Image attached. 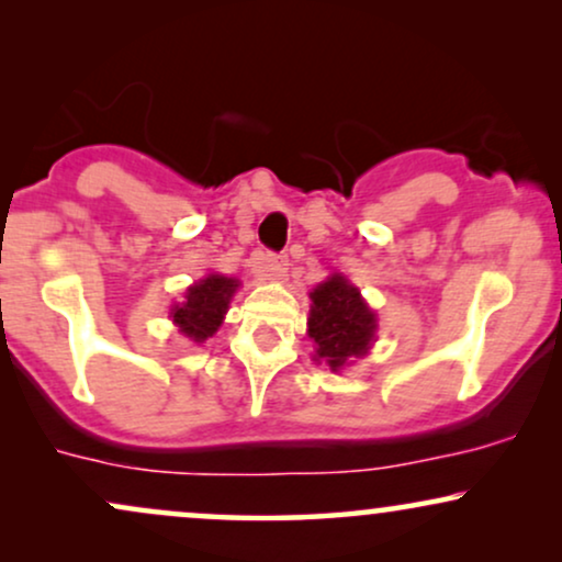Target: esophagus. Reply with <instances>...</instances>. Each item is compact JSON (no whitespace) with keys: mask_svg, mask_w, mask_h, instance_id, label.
I'll use <instances>...</instances> for the list:
<instances>
[{"mask_svg":"<svg viewBox=\"0 0 562 562\" xmlns=\"http://www.w3.org/2000/svg\"><path fill=\"white\" fill-rule=\"evenodd\" d=\"M288 267V256L280 254H259L254 259V272L259 274L261 280H285Z\"/></svg>","mask_w":562,"mask_h":562,"instance_id":"esophagus-1","label":"esophagus"}]
</instances>
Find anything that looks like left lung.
I'll return each instance as SVG.
<instances>
[{
    "mask_svg": "<svg viewBox=\"0 0 562 562\" xmlns=\"http://www.w3.org/2000/svg\"><path fill=\"white\" fill-rule=\"evenodd\" d=\"M376 333V316L361 299V290L342 274H333L311 293L308 337L316 346V361L340 371L353 358L369 353Z\"/></svg>",
    "mask_w": 562,
    "mask_h": 562,
    "instance_id": "8db88e82",
    "label": "left lung"
}]
</instances>
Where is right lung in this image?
<instances>
[{
	"label": "right lung",
	"mask_w": 562,
	"mask_h": 562,
	"mask_svg": "<svg viewBox=\"0 0 562 562\" xmlns=\"http://www.w3.org/2000/svg\"><path fill=\"white\" fill-rule=\"evenodd\" d=\"M238 285V280L225 274L204 277V280H199L195 285L186 290V301L172 306V322L193 342H204L206 337H212L220 329V324L227 314L229 299H233Z\"/></svg>",
	"instance_id": "right-lung-1"
}]
</instances>
